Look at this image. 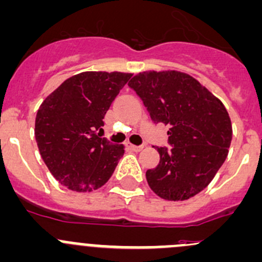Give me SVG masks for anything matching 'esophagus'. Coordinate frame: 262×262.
Wrapping results in <instances>:
<instances>
[{
	"mask_svg": "<svg viewBox=\"0 0 262 262\" xmlns=\"http://www.w3.org/2000/svg\"><path fill=\"white\" fill-rule=\"evenodd\" d=\"M126 148H129L130 150H134V152H139V150L143 149V145H134L130 144V143H126Z\"/></svg>",
	"mask_w": 262,
	"mask_h": 262,
	"instance_id": "34e87169",
	"label": "esophagus"
}]
</instances>
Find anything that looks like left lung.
<instances>
[{
    "mask_svg": "<svg viewBox=\"0 0 262 262\" xmlns=\"http://www.w3.org/2000/svg\"><path fill=\"white\" fill-rule=\"evenodd\" d=\"M128 85L142 99L150 119L169 126L172 148L157 147L161 161L145 173L149 187L168 201L196 196L227 157L232 125L225 105L196 79L180 71H144Z\"/></svg>",
    "mask_w": 262,
    "mask_h": 262,
    "instance_id": "left-lung-1",
    "label": "left lung"
}]
</instances>
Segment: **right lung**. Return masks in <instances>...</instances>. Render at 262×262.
<instances>
[{"instance_id": "obj_1", "label": "right lung", "mask_w": 262, "mask_h": 262, "mask_svg": "<svg viewBox=\"0 0 262 262\" xmlns=\"http://www.w3.org/2000/svg\"><path fill=\"white\" fill-rule=\"evenodd\" d=\"M132 74L85 71L65 80L37 110L35 138L51 174L71 191L92 192L108 182L124 154L96 134Z\"/></svg>"}]
</instances>
